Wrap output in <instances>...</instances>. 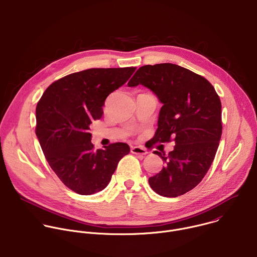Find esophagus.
I'll return each instance as SVG.
<instances>
[{"mask_svg":"<svg viewBox=\"0 0 257 257\" xmlns=\"http://www.w3.org/2000/svg\"><path fill=\"white\" fill-rule=\"evenodd\" d=\"M131 152L133 154H138V155H145L147 154V150L143 147H140V146H132L131 147Z\"/></svg>","mask_w":257,"mask_h":257,"instance_id":"1","label":"esophagus"}]
</instances>
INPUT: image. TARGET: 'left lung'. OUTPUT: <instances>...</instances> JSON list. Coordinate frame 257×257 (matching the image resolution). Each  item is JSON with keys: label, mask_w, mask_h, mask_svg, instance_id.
Returning a JSON list of instances; mask_svg holds the SVG:
<instances>
[{"label": "left lung", "mask_w": 257, "mask_h": 257, "mask_svg": "<svg viewBox=\"0 0 257 257\" xmlns=\"http://www.w3.org/2000/svg\"><path fill=\"white\" fill-rule=\"evenodd\" d=\"M138 84L162 104L153 142L172 137L176 142L168 154L153 152L164 167L148 183L156 194L176 198L201 183L215 158L222 135L221 101L205 77L173 63L141 66L128 82Z\"/></svg>", "instance_id": "left-lung-1"}]
</instances>
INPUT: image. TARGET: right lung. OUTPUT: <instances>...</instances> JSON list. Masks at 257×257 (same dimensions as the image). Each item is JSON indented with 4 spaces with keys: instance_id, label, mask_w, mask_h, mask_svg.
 Instances as JSON below:
<instances>
[{
    "instance_id": "add662e5",
    "label": "right lung",
    "mask_w": 257,
    "mask_h": 257,
    "mask_svg": "<svg viewBox=\"0 0 257 257\" xmlns=\"http://www.w3.org/2000/svg\"><path fill=\"white\" fill-rule=\"evenodd\" d=\"M136 67L90 68L51 83L36 107V136L59 180L78 195H93L110 183L120 159L130 152L117 142L95 149L90 125L101 119L107 97Z\"/></svg>"
}]
</instances>
